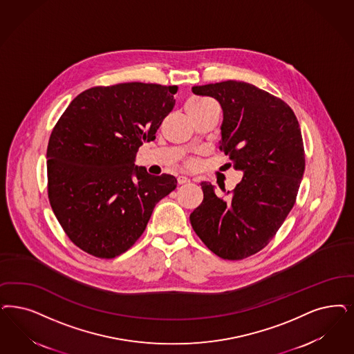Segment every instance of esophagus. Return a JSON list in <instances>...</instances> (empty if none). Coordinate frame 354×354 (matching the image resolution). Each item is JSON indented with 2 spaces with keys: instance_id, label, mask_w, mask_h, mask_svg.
Masks as SVG:
<instances>
[{
  "instance_id": "esophagus-1",
  "label": "esophagus",
  "mask_w": 354,
  "mask_h": 354,
  "mask_svg": "<svg viewBox=\"0 0 354 354\" xmlns=\"http://www.w3.org/2000/svg\"><path fill=\"white\" fill-rule=\"evenodd\" d=\"M178 183H189V178H187V176H184V175H180V176H178Z\"/></svg>"
}]
</instances>
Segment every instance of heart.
<instances>
[{
    "label": "heart",
    "mask_w": 354,
    "mask_h": 354,
    "mask_svg": "<svg viewBox=\"0 0 354 354\" xmlns=\"http://www.w3.org/2000/svg\"><path fill=\"white\" fill-rule=\"evenodd\" d=\"M203 102H205V100H203V99H192V100H189V102L187 103V106H188V104H196V103H203Z\"/></svg>",
    "instance_id": "heart-1"
}]
</instances>
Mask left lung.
<instances>
[{
	"label": "left lung",
	"mask_w": 354,
	"mask_h": 354,
	"mask_svg": "<svg viewBox=\"0 0 354 354\" xmlns=\"http://www.w3.org/2000/svg\"><path fill=\"white\" fill-rule=\"evenodd\" d=\"M192 93L220 103V149L243 178L229 198L203 182L191 225L217 257L241 260L264 248L292 210L305 172L301 128L283 100L247 82L194 86Z\"/></svg>",
	"instance_id": "1"
}]
</instances>
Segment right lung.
Wrapping results in <instances>:
<instances>
[{
	"label": "right lung",
	"mask_w": 354,
	"mask_h": 354,
	"mask_svg": "<svg viewBox=\"0 0 354 354\" xmlns=\"http://www.w3.org/2000/svg\"><path fill=\"white\" fill-rule=\"evenodd\" d=\"M178 86L129 82L74 97L47 149L48 198L64 232L100 259L119 257L145 232L175 176L136 166L138 147L156 140Z\"/></svg>",
	"instance_id": "1"
}]
</instances>
